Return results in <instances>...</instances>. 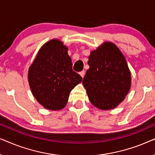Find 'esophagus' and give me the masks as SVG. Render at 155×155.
Wrapping results in <instances>:
<instances>
[{"mask_svg":"<svg viewBox=\"0 0 155 155\" xmlns=\"http://www.w3.org/2000/svg\"><path fill=\"white\" fill-rule=\"evenodd\" d=\"M84 73H84V71H81V72H80V75H81V77L82 78H83L84 77Z\"/></svg>","mask_w":155,"mask_h":155,"instance_id":"34e87169","label":"esophagus"}]
</instances>
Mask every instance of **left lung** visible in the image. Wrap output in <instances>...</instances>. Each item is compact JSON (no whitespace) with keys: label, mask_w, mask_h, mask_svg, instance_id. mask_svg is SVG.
<instances>
[{"label":"left lung","mask_w":155,"mask_h":155,"mask_svg":"<svg viewBox=\"0 0 155 155\" xmlns=\"http://www.w3.org/2000/svg\"><path fill=\"white\" fill-rule=\"evenodd\" d=\"M90 66L82 80L89 100L95 107L110 110L121 103L130 91L131 74L118 46L105 41L92 51Z\"/></svg>","instance_id":"left-lung-1"}]
</instances>
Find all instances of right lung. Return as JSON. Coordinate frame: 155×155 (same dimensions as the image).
Masks as SVG:
<instances>
[{
  "label": "right lung",
  "instance_id": "add662e5",
  "mask_svg": "<svg viewBox=\"0 0 155 155\" xmlns=\"http://www.w3.org/2000/svg\"><path fill=\"white\" fill-rule=\"evenodd\" d=\"M68 50L60 40H50L40 48L29 66L28 82L31 92L46 109H63L70 92L82 82L81 76L72 69Z\"/></svg>",
  "mask_w": 155,
  "mask_h": 155
}]
</instances>
